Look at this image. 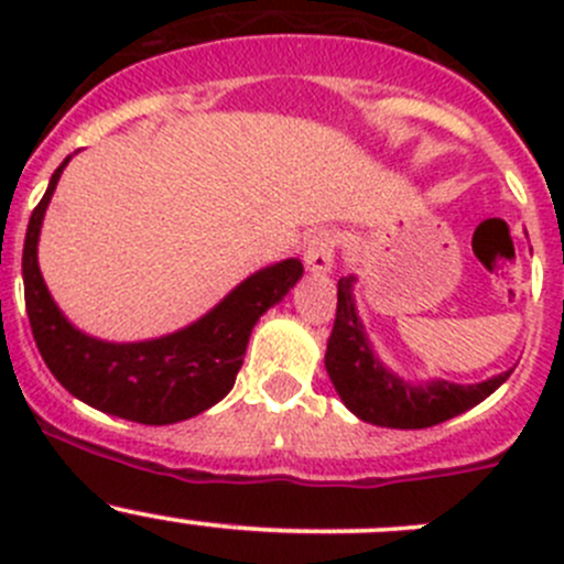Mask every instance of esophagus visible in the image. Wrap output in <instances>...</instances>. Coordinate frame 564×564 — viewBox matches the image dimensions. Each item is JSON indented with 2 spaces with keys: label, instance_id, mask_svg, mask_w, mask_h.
Masks as SVG:
<instances>
[{
  "label": "esophagus",
  "instance_id": "esophagus-1",
  "mask_svg": "<svg viewBox=\"0 0 564 564\" xmlns=\"http://www.w3.org/2000/svg\"><path fill=\"white\" fill-rule=\"evenodd\" d=\"M335 246H338V235L335 231H316L305 242V267H308L314 275H324V272L333 270L335 259Z\"/></svg>",
  "mask_w": 564,
  "mask_h": 564
}]
</instances>
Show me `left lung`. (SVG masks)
Returning <instances> with one entry per match:
<instances>
[{
	"mask_svg": "<svg viewBox=\"0 0 564 564\" xmlns=\"http://www.w3.org/2000/svg\"><path fill=\"white\" fill-rule=\"evenodd\" d=\"M355 275L338 281V311L327 340L324 368L335 392L351 414L382 429H431L486 401L513 368L477 384H456L447 379L409 382L390 371L373 351L366 324L357 316Z\"/></svg>",
	"mask_w": 564,
	"mask_h": 564,
	"instance_id": "obj_1",
	"label": "left lung"
}]
</instances>
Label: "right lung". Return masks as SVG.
<instances>
[{"instance_id":"1","label":"right lung","mask_w":564,"mask_h":564,"mask_svg":"<svg viewBox=\"0 0 564 564\" xmlns=\"http://www.w3.org/2000/svg\"><path fill=\"white\" fill-rule=\"evenodd\" d=\"M67 163L70 155L51 174L32 213L21 259L26 314L45 366L70 395L113 417L144 425L196 417L235 388L256 322L303 278V261L283 259L261 267L213 311L176 333L135 344L93 338L67 322L37 264L40 226Z\"/></svg>"}]
</instances>
